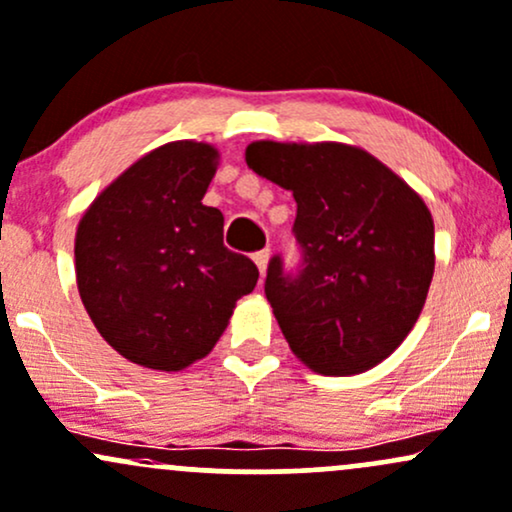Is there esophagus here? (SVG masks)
Returning <instances> with one entry per match:
<instances>
[{"label": "esophagus", "instance_id": "esophagus-1", "mask_svg": "<svg viewBox=\"0 0 512 512\" xmlns=\"http://www.w3.org/2000/svg\"><path fill=\"white\" fill-rule=\"evenodd\" d=\"M252 260H255L257 269H260V274H262V277H265V274H267V265H269V250L255 252V257H252Z\"/></svg>", "mask_w": 512, "mask_h": 512}]
</instances>
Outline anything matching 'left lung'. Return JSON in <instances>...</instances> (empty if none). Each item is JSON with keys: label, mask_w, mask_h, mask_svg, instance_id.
<instances>
[{"label": "left lung", "mask_w": 512, "mask_h": 512, "mask_svg": "<svg viewBox=\"0 0 512 512\" xmlns=\"http://www.w3.org/2000/svg\"><path fill=\"white\" fill-rule=\"evenodd\" d=\"M245 162L296 199L299 277L282 260L265 294L291 352L325 376L384 362L420 318L435 272V223L415 189L345 143L255 140Z\"/></svg>", "instance_id": "left-lung-1"}]
</instances>
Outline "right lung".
I'll return each mask as SVG.
<instances>
[{"instance_id":"1","label":"right lung","mask_w":512,"mask_h":512,"mask_svg":"<svg viewBox=\"0 0 512 512\" xmlns=\"http://www.w3.org/2000/svg\"><path fill=\"white\" fill-rule=\"evenodd\" d=\"M218 150L174 140L150 150L89 204L75 235L80 299L128 362L179 372L213 350L235 301L255 289L250 257L223 245L204 206Z\"/></svg>"}]
</instances>
